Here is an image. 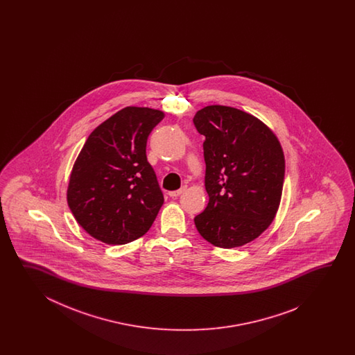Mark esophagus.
<instances>
[{
  "label": "esophagus",
  "mask_w": 355,
  "mask_h": 355,
  "mask_svg": "<svg viewBox=\"0 0 355 355\" xmlns=\"http://www.w3.org/2000/svg\"><path fill=\"white\" fill-rule=\"evenodd\" d=\"M185 189H187V187H182V188L179 189V190L168 191V196H171V198H176V196H179L180 194H182V193L185 191Z\"/></svg>",
  "instance_id": "obj_1"
}]
</instances>
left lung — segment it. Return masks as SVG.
Listing matches in <instances>:
<instances>
[{
    "label": "left lung",
    "mask_w": 355,
    "mask_h": 355,
    "mask_svg": "<svg viewBox=\"0 0 355 355\" xmlns=\"http://www.w3.org/2000/svg\"><path fill=\"white\" fill-rule=\"evenodd\" d=\"M193 123L205 137L207 208L194 218L211 245L231 249L255 240L278 211L286 162L263 121L230 106H205Z\"/></svg>",
    "instance_id": "1"
}]
</instances>
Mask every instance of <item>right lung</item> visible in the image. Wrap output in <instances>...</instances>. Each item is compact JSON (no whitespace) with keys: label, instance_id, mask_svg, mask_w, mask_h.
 I'll list each match as a JSON object with an SVG mask.
<instances>
[{"label":"right lung","instance_id":"right-lung-1","mask_svg":"<svg viewBox=\"0 0 355 355\" xmlns=\"http://www.w3.org/2000/svg\"><path fill=\"white\" fill-rule=\"evenodd\" d=\"M164 113L128 106L94 129L76 159L67 202L77 223L96 240L124 245L144 236L164 204L146 156Z\"/></svg>","mask_w":355,"mask_h":355}]
</instances>
